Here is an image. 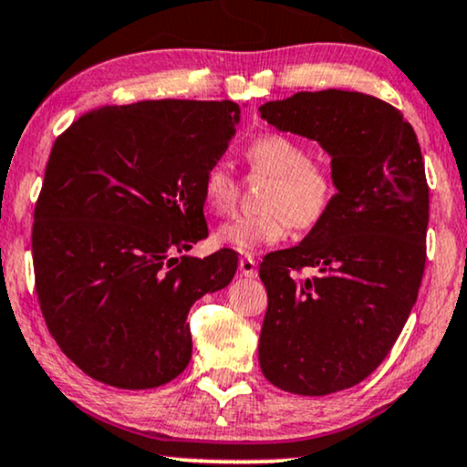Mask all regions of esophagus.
<instances>
[{
  "label": "esophagus",
  "mask_w": 467,
  "mask_h": 467,
  "mask_svg": "<svg viewBox=\"0 0 467 467\" xmlns=\"http://www.w3.org/2000/svg\"><path fill=\"white\" fill-rule=\"evenodd\" d=\"M239 272H241V276H245V278H256L258 269H256L254 258H252V256H241Z\"/></svg>",
  "instance_id": "1"
}]
</instances>
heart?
Here are the masks:
<instances>
[{
    "label": "heart",
    "instance_id": "b5f03b06",
    "mask_svg": "<svg viewBox=\"0 0 467 467\" xmlns=\"http://www.w3.org/2000/svg\"><path fill=\"white\" fill-rule=\"evenodd\" d=\"M245 161L254 176L269 178L263 189L261 213L239 215L217 228V241L237 252H254L287 237L289 226L313 230L324 222L337 195L333 171L311 159L305 143L287 134L267 132L245 145ZM239 180L228 162H213L202 178V198L217 215L234 211Z\"/></svg>",
    "mask_w": 467,
    "mask_h": 467
}]
</instances>
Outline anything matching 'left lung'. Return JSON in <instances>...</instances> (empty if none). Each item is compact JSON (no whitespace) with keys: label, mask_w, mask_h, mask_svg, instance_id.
<instances>
[{"label":"left lung","mask_w":467,"mask_h":467,"mask_svg":"<svg viewBox=\"0 0 467 467\" xmlns=\"http://www.w3.org/2000/svg\"><path fill=\"white\" fill-rule=\"evenodd\" d=\"M258 110L322 145L337 182L324 222L263 258L258 363L291 394H335L383 363L418 300L429 226L422 151L402 112L372 95L302 91ZM308 266L317 276L300 279Z\"/></svg>","instance_id":"8db88e82"}]
</instances>
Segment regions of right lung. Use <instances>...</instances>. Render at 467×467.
Segmentation results:
<instances>
[{
	"label": "right lung",
	"mask_w": 467,
	"mask_h": 467,
	"mask_svg": "<svg viewBox=\"0 0 467 467\" xmlns=\"http://www.w3.org/2000/svg\"><path fill=\"white\" fill-rule=\"evenodd\" d=\"M239 115L230 99H148L56 139L32 228L36 296L60 350L99 383L151 389L189 365V308L237 272L234 250L187 252L209 237L202 178Z\"/></svg>",
	"instance_id": "1"
}]
</instances>
